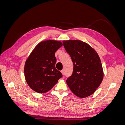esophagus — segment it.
Masks as SVG:
<instances>
[{
    "label": "esophagus",
    "mask_w": 125,
    "mask_h": 125,
    "mask_svg": "<svg viewBox=\"0 0 125 125\" xmlns=\"http://www.w3.org/2000/svg\"><path fill=\"white\" fill-rule=\"evenodd\" d=\"M61 73H62V74L63 75V74H64V73H65V71H64V70H62V71H61Z\"/></svg>",
    "instance_id": "esophagus-1"
}]
</instances>
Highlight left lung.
<instances>
[{
    "instance_id": "left-lung-1",
    "label": "left lung",
    "mask_w": 125,
    "mask_h": 125,
    "mask_svg": "<svg viewBox=\"0 0 125 125\" xmlns=\"http://www.w3.org/2000/svg\"><path fill=\"white\" fill-rule=\"evenodd\" d=\"M63 46L73 63V73L66 80L75 95L84 98L99 88L104 76L103 68L97 52L80 40L63 41Z\"/></svg>"
}]
</instances>
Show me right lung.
<instances>
[{
    "label": "right lung",
    "mask_w": 125,
    "mask_h": 125,
    "mask_svg": "<svg viewBox=\"0 0 125 125\" xmlns=\"http://www.w3.org/2000/svg\"><path fill=\"white\" fill-rule=\"evenodd\" d=\"M62 46L60 41L48 40L37 44L26 59L24 76L29 86L39 93L50 91L62 75L56 69L55 52Z\"/></svg>",
    "instance_id": "obj_1"
}]
</instances>
